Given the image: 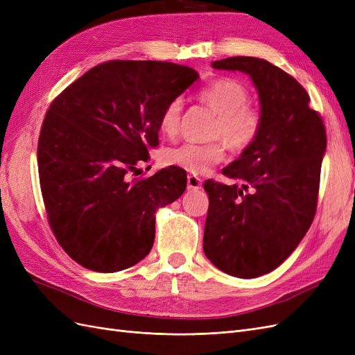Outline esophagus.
Segmentation results:
<instances>
[{
    "label": "esophagus",
    "mask_w": 355,
    "mask_h": 355,
    "mask_svg": "<svg viewBox=\"0 0 355 355\" xmlns=\"http://www.w3.org/2000/svg\"><path fill=\"white\" fill-rule=\"evenodd\" d=\"M201 188V179L196 175H188V189H200Z\"/></svg>",
    "instance_id": "1"
}]
</instances>
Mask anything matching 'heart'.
Here are the masks:
<instances>
[{
    "mask_svg": "<svg viewBox=\"0 0 355 355\" xmlns=\"http://www.w3.org/2000/svg\"><path fill=\"white\" fill-rule=\"evenodd\" d=\"M198 101L218 115L210 132L214 141L207 144L187 142L167 148L163 153V159L168 166L184 168L192 175L207 173L220 163L225 157L223 140L232 153L247 151L257 141L263 124L261 111L249 105V90L234 78H218L204 85L198 92ZM182 108L184 102L178 98L161 112L159 130L164 136L175 137L178 135Z\"/></svg>",
    "mask_w": 355,
    "mask_h": 355,
    "instance_id": "1",
    "label": "heart"
}]
</instances>
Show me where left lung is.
I'll use <instances>...</instances> for the list:
<instances>
[{"label": "left lung", "instance_id": "1", "mask_svg": "<svg viewBox=\"0 0 355 355\" xmlns=\"http://www.w3.org/2000/svg\"><path fill=\"white\" fill-rule=\"evenodd\" d=\"M213 68L250 75L263 124L257 141L222 170L241 187L204 182L202 249L220 271L254 278L282 265L314 220L326 127L302 85L268 60L235 56Z\"/></svg>", "mask_w": 355, "mask_h": 355}]
</instances>
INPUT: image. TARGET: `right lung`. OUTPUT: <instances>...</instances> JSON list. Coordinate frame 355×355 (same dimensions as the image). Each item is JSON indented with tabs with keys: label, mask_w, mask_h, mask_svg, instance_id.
<instances>
[{
	"label": "right lung",
	"mask_w": 355,
	"mask_h": 355,
	"mask_svg": "<svg viewBox=\"0 0 355 355\" xmlns=\"http://www.w3.org/2000/svg\"><path fill=\"white\" fill-rule=\"evenodd\" d=\"M198 73L155 60L99 63L58 94L38 139V176L50 228L81 266L115 272L153 249L155 210L179 198V167L136 178L157 148L159 116Z\"/></svg>",
	"instance_id": "1"
}]
</instances>
